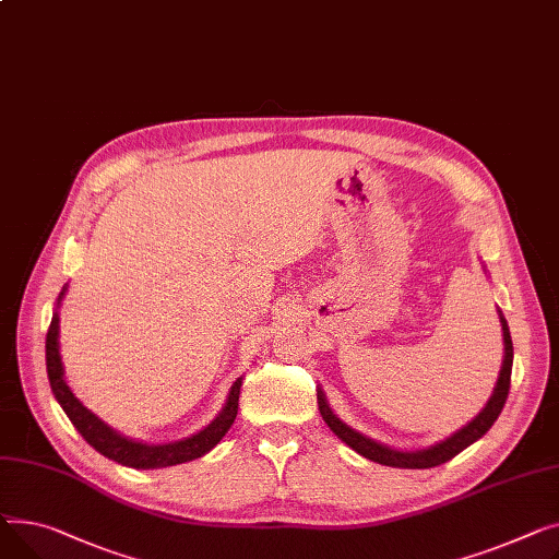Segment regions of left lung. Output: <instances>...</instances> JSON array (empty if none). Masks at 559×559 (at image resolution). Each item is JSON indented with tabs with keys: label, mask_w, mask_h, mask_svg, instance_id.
I'll list each match as a JSON object with an SVG mask.
<instances>
[{
	"label": "left lung",
	"mask_w": 559,
	"mask_h": 559,
	"mask_svg": "<svg viewBox=\"0 0 559 559\" xmlns=\"http://www.w3.org/2000/svg\"><path fill=\"white\" fill-rule=\"evenodd\" d=\"M501 324H503V343H506V358H503V368L495 388V395L489 397L487 406L467 424L463 426L461 431L453 433L451 438H447L444 442L429 447V449H421V451H397V449H390L383 447L366 436L356 433L354 429H349L347 424H343L332 408L326 406V400L322 395V390H318V406H320V415L324 419V424L330 426V429L347 444L352 447L356 453H360L364 457L372 463L385 465V467H402V469H429V467H438L451 457H455L463 449H467L469 444H474L478 438H483L489 429L491 424L497 421V417L501 415L506 400H508V392H510V377H512V338H510V330H508V322L501 316Z\"/></svg>",
	"instance_id": "obj_1"
}]
</instances>
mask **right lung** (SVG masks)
I'll list each match as a JSON object with an SVG mask.
<instances>
[{
  "instance_id": "add662e5",
  "label": "right lung",
  "mask_w": 559,
  "mask_h": 559,
  "mask_svg": "<svg viewBox=\"0 0 559 559\" xmlns=\"http://www.w3.org/2000/svg\"><path fill=\"white\" fill-rule=\"evenodd\" d=\"M64 293V288H62ZM62 293L58 295V300L62 298ZM47 377L53 397L62 406L64 415H68L74 424V429L83 436V440L94 447L98 453L110 457V461L126 465V467H135V469H153V467H171L180 463H189L193 457L205 455L210 449H214L221 438L227 433L229 426L237 419L239 411V392H241V379L235 381L233 390H229V397L221 415L205 426L201 433H195L191 438H185L180 442L171 444H142L135 440H128L112 431L110 426H106L102 419L94 417L74 395L70 385L62 379V364H60V352H58V313H53L49 332H47Z\"/></svg>"
}]
</instances>
